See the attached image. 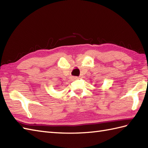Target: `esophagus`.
<instances>
[{
    "instance_id": "1",
    "label": "esophagus",
    "mask_w": 148,
    "mask_h": 148,
    "mask_svg": "<svg viewBox=\"0 0 148 148\" xmlns=\"http://www.w3.org/2000/svg\"><path fill=\"white\" fill-rule=\"evenodd\" d=\"M75 78H77V77H75Z\"/></svg>"
}]
</instances>
